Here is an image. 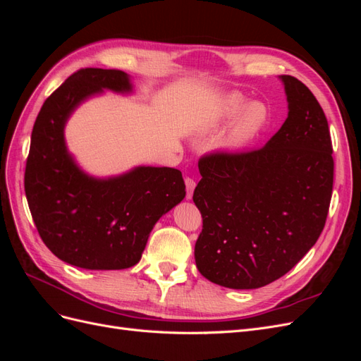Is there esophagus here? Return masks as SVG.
I'll return each mask as SVG.
<instances>
[{
	"instance_id": "34e87169",
	"label": "esophagus",
	"mask_w": 361,
	"mask_h": 361,
	"mask_svg": "<svg viewBox=\"0 0 361 361\" xmlns=\"http://www.w3.org/2000/svg\"><path fill=\"white\" fill-rule=\"evenodd\" d=\"M185 187H187V199L191 200L194 188H195V180L191 178H185Z\"/></svg>"
}]
</instances>
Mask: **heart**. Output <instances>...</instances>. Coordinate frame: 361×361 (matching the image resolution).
Masks as SVG:
<instances>
[{"label": "heart", "instance_id": "1", "mask_svg": "<svg viewBox=\"0 0 361 361\" xmlns=\"http://www.w3.org/2000/svg\"><path fill=\"white\" fill-rule=\"evenodd\" d=\"M269 120L268 108L262 102H248L239 94H228L207 111L200 123L203 133H215L233 123L220 140L224 150L239 152L248 147L265 129Z\"/></svg>", "mask_w": 361, "mask_h": 361}]
</instances>
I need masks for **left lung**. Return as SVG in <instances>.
Listing matches in <instances>:
<instances>
[{
    "mask_svg": "<svg viewBox=\"0 0 361 361\" xmlns=\"http://www.w3.org/2000/svg\"><path fill=\"white\" fill-rule=\"evenodd\" d=\"M288 118L268 143L199 161L192 200L203 218L195 265L209 281L257 289L285 276L318 241L333 191V146L313 93L290 75Z\"/></svg>",
    "mask_w": 361,
    "mask_h": 361,
    "instance_id": "1",
    "label": "left lung"
}]
</instances>
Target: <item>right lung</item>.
Masks as SVG:
<instances>
[{
    "label": "right lung",
    "instance_id": "add662e5",
    "mask_svg": "<svg viewBox=\"0 0 361 361\" xmlns=\"http://www.w3.org/2000/svg\"><path fill=\"white\" fill-rule=\"evenodd\" d=\"M110 90L133 93L130 76L116 69H80L40 108L31 133L25 195L45 245L84 269H125L138 264L159 218L185 197L182 173L138 166L118 176L85 173L64 140L73 111Z\"/></svg>",
    "mask_w": 361,
    "mask_h": 361
}]
</instances>
